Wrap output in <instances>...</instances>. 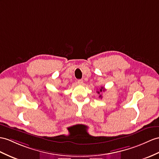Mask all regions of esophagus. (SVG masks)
Masks as SVG:
<instances>
[{"instance_id":"obj_1","label":"esophagus","mask_w":159,"mask_h":159,"mask_svg":"<svg viewBox=\"0 0 159 159\" xmlns=\"http://www.w3.org/2000/svg\"><path fill=\"white\" fill-rule=\"evenodd\" d=\"M83 83H84L83 80H77V84H78L79 85H82Z\"/></svg>"}]
</instances>
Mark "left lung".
Here are the masks:
<instances>
[{
	"label": "left lung",
	"instance_id": "obj_1",
	"mask_svg": "<svg viewBox=\"0 0 159 159\" xmlns=\"http://www.w3.org/2000/svg\"><path fill=\"white\" fill-rule=\"evenodd\" d=\"M104 91H105V89H104V87H101V88H100L99 89V90L97 91V93H98V94H100V93H102V92H104ZM99 98H102V95H100V96H99Z\"/></svg>",
	"mask_w": 159,
	"mask_h": 159
}]
</instances>
